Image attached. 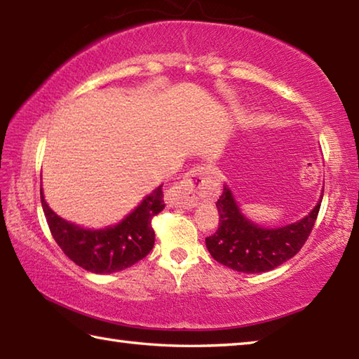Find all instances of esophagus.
<instances>
[{"mask_svg":"<svg viewBox=\"0 0 359 359\" xmlns=\"http://www.w3.org/2000/svg\"><path fill=\"white\" fill-rule=\"evenodd\" d=\"M215 177L210 168L196 166L188 171L177 185L165 193V201L169 207L191 208L208 199L215 191Z\"/></svg>","mask_w":359,"mask_h":359,"instance_id":"1","label":"esophagus"}]
</instances>
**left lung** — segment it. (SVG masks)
<instances>
[{
  "instance_id": "left-lung-1",
  "label": "left lung",
  "mask_w": 359,
  "mask_h": 359,
  "mask_svg": "<svg viewBox=\"0 0 359 359\" xmlns=\"http://www.w3.org/2000/svg\"><path fill=\"white\" fill-rule=\"evenodd\" d=\"M323 191L304 218L281 227L256 224L240 210L227 184L217 202L219 227L205 238L208 252L217 262L242 273H265L287 262L302 250L320 210Z\"/></svg>"
}]
</instances>
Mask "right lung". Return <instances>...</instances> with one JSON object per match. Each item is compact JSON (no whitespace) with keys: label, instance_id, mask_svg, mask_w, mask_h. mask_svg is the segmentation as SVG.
I'll use <instances>...</instances> for the list:
<instances>
[{"label":"right lung","instance_id":"obj_1","mask_svg":"<svg viewBox=\"0 0 359 359\" xmlns=\"http://www.w3.org/2000/svg\"><path fill=\"white\" fill-rule=\"evenodd\" d=\"M163 185L147 194L119 223L89 229L61 218L48 207L41 190L45 218L55 242L74 262L95 275H109L146 257L155 243L152 218L165 208Z\"/></svg>","mask_w":359,"mask_h":359}]
</instances>
